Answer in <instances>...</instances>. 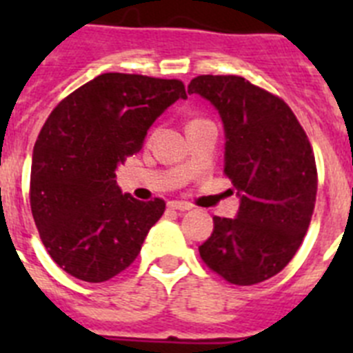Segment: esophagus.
Segmentation results:
<instances>
[{"mask_svg":"<svg viewBox=\"0 0 353 353\" xmlns=\"http://www.w3.org/2000/svg\"><path fill=\"white\" fill-rule=\"evenodd\" d=\"M168 207L173 208V210H180V212H185V210H191L192 205L185 203V201H176V199H173V201H170L168 203Z\"/></svg>","mask_w":353,"mask_h":353,"instance_id":"1","label":"esophagus"}]
</instances>
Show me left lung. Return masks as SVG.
Returning <instances> with one entry per match:
<instances>
[{
    "label": "left lung",
    "instance_id": "8db88e82",
    "mask_svg": "<svg viewBox=\"0 0 353 353\" xmlns=\"http://www.w3.org/2000/svg\"><path fill=\"white\" fill-rule=\"evenodd\" d=\"M189 93L217 108L224 174L240 196L235 219L214 217L199 256L224 281L251 286L281 272L301 248L316 201L313 148L290 105L240 76H198Z\"/></svg>",
    "mask_w": 353,
    "mask_h": 353
}]
</instances>
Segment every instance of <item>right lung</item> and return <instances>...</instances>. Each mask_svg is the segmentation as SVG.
Returning a JSON list of instances; mask_svg holds the SVG:
<instances>
[{
    "mask_svg": "<svg viewBox=\"0 0 353 353\" xmlns=\"http://www.w3.org/2000/svg\"><path fill=\"white\" fill-rule=\"evenodd\" d=\"M179 99H187L179 79L108 72L52 109L33 148L30 205L42 244L67 274L102 283L138 258L166 203L121 194L114 170Z\"/></svg>",
    "mask_w": 353,
    "mask_h": 353,
    "instance_id": "1",
    "label": "right lung"
}]
</instances>
